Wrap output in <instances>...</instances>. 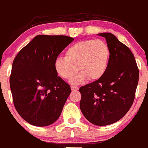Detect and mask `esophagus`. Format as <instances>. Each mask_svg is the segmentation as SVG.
<instances>
[{
	"label": "esophagus",
	"instance_id": "1",
	"mask_svg": "<svg viewBox=\"0 0 148 148\" xmlns=\"http://www.w3.org/2000/svg\"><path fill=\"white\" fill-rule=\"evenodd\" d=\"M71 89L72 90V91H77V90L79 89V87L77 86H71Z\"/></svg>",
	"mask_w": 148,
	"mask_h": 148
}]
</instances>
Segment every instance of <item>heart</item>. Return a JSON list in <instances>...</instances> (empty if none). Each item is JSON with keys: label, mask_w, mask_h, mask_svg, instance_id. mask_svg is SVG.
Listing matches in <instances>:
<instances>
[{"label": "heart", "mask_w": 148, "mask_h": 148, "mask_svg": "<svg viewBox=\"0 0 148 148\" xmlns=\"http://www.w3.org/2000/svg\"><path fill=\"white\" fill-rule=\"evenodd\" d=\"M109 60L110 48L106 42L101 40H83L70 46L65 57L56 59L54 68L64 79L74 77L79 69L82 73L71 81L73 84H79L86 78L90 81L101 78L106 71Z\"/></svg>", "instance_id": "1"}]
</instances>
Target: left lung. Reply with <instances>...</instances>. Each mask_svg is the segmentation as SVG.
Here are the masks:
<instances>
[{"mask_svg":"<svg viewBox=\"0 0 148 148\" xmlns=\"http://www.w3.org/2000/svg\"><path fill=\"white\" fill-rule=\"evenodd\" d=\"M105 37L110 48V60L101 78L79 88L80 109L84 117L96 125H107L122 119L133 105L139 79L134 55L115 35Z\"/></svg>","mask_w":148,"mask_h":148,"instance_id":"obj_1","label":"left lung"}]
</instances>
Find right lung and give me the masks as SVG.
<instances>
[{
    "instance_id": "obj_1",
    "label": "right lung",
    "mask_w": 148,
    "mask_h": 148,
    "mask_svg": "<svg viewBox=\"0 0 148 148\" xmlns=\"http://www.w3.org/2000/svg\"><path fill=\"white\" fill-rule=\"evenodd\" d=\"M74 40L64 35H37L14 59L10 76L14 106L35 126H47L60 117L71 88L57 76L54 62Z\"/></svg>"
}]
</instances>
